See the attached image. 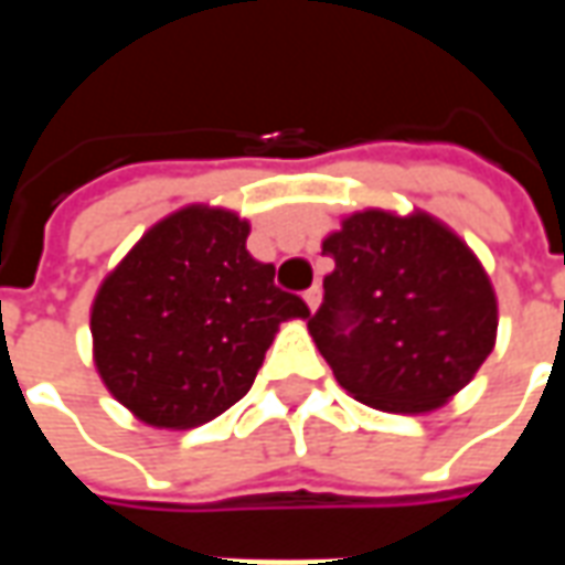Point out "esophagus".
Instances as JSON below:
<instances>
[{"instance_id":"esophagus-1","label":"esophagus","mask_w":565,"mask_h":565,"mask_svg":"<svg viewBox=\"0 0 565 565\" xmlns=\"http://www.w3.org/2000/svg\"><path fill=\"white\" fill-rule=\"evenodd\" d=\"M320 296H323L320 284H315V287H308V290H306V302H308V308H311V311L320 306Z\"/></svg>"}]
</instances>
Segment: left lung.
Listing matches in <instances>:
<instances>
[{
  "instance_id": "1",
  "label": "left lung",
  "mask_w": 565,
  "mask_h": 565,
  "mask_svg": "<svg viewBox=\"0 0 565 565\" xmlns=\"http://www.w3.org/2000/svg\"><path fill=\"white\" fill-rule=\"evenodd\" d=\"M335 269L308 332L356 403L445 405L497 344V294L469 245L426 211L366 209L323 238Z\"/></svg>"
}]
</instances>
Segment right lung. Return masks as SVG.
I'll return each instance as SVG.
<instances>
[{
	"mask_svg": "<svg viewBox=\"0 0 565 565\" xmlns=\"http://www.w3.org/2000/svg\"><path fill=\"white\" fill-rule=\"evenodd\" d=\"M250 223L186 205L141 235L90 308L93 363L117 403L160 429L209 424L257 379L284 320L308 306L247 254Z\"/></svg>",
	"mask_w": 565,
	"mask_h": 565,
	"instance_id": "1",
	"label": "right lung"
}]
</instances>
